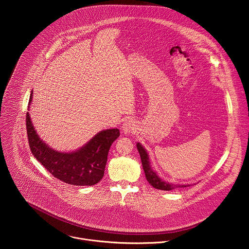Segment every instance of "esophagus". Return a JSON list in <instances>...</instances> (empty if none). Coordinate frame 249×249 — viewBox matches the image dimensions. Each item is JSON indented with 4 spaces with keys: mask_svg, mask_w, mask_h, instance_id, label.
Returning a JSON list of instances; mask_svg holds the SVG:
<instances>
[{
    "mask_svg": "<svg viewBox=\"0 0 249 249\" xmlns=\"http://www.w3.org/2000/svg\"><path fill=\"white\" fill-rule=\"evenodd\" d=\"M137 129V125L133 120H127L122 125V130L125 134H131L134 133Z\"/></svg>",
    "mask_w": 249,
    "mask_h": 249,
    "instance_id": "1",
    "label": "esophagus"
}]
</instances>
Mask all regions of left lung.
Segmentation results:
<instances>
[{"label": "left lung", "mask_w": 249, "mask_h": 249, "mask_svg": "<svg viewBox=\"0 0 249 249\" xmlns=\"http://www.w3.org/2000/svg\"><path fill=\"white\" fill-rule=\"evenodd\" d=\"M137 149H138L140 157H141L142 164H143L146 178H147L148 182L153 187H155L156 189H160V190L169 191V190H173V189H176V188H182V187H187L188 186V185L168 183V182L163 181L161 178H160V176L156 173V171H154L152 169V166H151L150 160H149V155H148L147 151L144 149V147L142 146L140 143H137Z\"/></svg>", "instance_id": "8db88e82"}]
</instances>
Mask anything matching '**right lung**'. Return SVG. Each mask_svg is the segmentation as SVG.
<instances>
[{
  "instance_id": "1",
  "label": "right lung",
  "mask_w": 249,
  "mask_h": 249,
  "mask_svg": "<svg viewBox=\"0 0 249 249\" xmlns=\"http://www.w3.org/2000/svg\"><path fill=\"white\" fill-rule=\"evenodd\" d=\"M31 101L32 91L28 107ZM26 131L30 151L34 158L57 179L77 186L94 185L101 180L109 149L120 136L118 129L103 130L81 149L71 153H61L40 140L28 112L26 113Z\"/></svg>"
}]
</instances>
